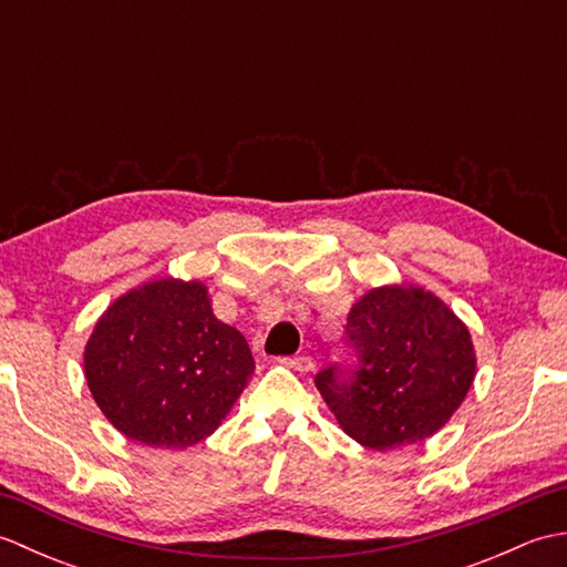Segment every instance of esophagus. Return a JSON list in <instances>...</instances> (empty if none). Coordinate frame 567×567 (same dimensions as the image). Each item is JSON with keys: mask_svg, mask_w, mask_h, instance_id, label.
I'll list each match as a JSON object with an SVG mask.
<instances>
[{"mask_svg": "<svg viewBox=\"0 0 567 567\" xmlns=\"http://www.w3.org/2000/svg\"><path fill=\"white\" fill-rule=\"evenodd\" d=\"M285 365L297 370V372H309V370H315V358H311V355H292V358H285Z\"/></svg>", "mask_w": 567, "mask_h": 567, "instance_id": "34e87169", "label": "esophagus"}]
</instances>
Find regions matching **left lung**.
Masks as SVG:
<instances>
[{"label":"left lung","instance_id":"8db88e82","mask_svg":"<svg viewBox=\"0 0 567 567\" xmlns=\"http://www.w3.org/2000/svg\"><path fill=\"white\" fill-rule=\"evenodd\" d=\"M353 360L317 372V388L341 429L372 451L433 436L473 384L470 331L421 287H380L346 323Z\"/></svg>","mask_w":567,"mask_h":567}]
</instances>
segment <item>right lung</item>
<instances>
[{"label":"right lung","mask_w":567,"mask_h":567,"mask_svg":"<svg viewBox=\"0 0 567 567\" xmlns=\"http://www.w3.org/2000/svg\"><path fill=\"white\" fill-rule=\"evenodd\" d=\"M256 360L244 333L212 315L207 287L165 277L104 311L84 378L104 416L153 449H187L219 429Z\"/></svg>","instance_id":"obj_1"}]
</instances>
